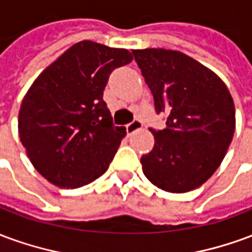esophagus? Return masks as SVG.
<instances>
[{"instance_id":"obj_1","label":"esophagus","mask_w":252,"mask_h":252,"mask_svg":"<svg viewBox=\"0 0 252 252\" xmlns=\"http://www.w3.org/2000/svg\"><path fill=\"white\" fill-rule=\"evenodd\" d=\"M142 126H143L142 121L137 120V119H135V120L131 121L129 124H126V135H131V133H133V132L137 131V129H140Z\"/></svg>"}]
</instances>
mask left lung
Masks as SVG:
<instances>
[{
    "label": "left lung",
    "mask_w": 252,
    "mask_h": 252,
    "mask_svg": "<svg viewBox=\"0 0 252 252\" xmlns=\"http://www.w3.org/2000/svg\"><path fill=\"white\" fill-rule=\"evenodd\" d=\"M154 97L166 113L164 129L150 128L151 153L140 158L143 173L162 190L186 193L209 180L227 154L235 132L229 90L215 72L180 51H132Z\"/></svg>",
    "instance_id": "8db88e82"
}]
</instances>
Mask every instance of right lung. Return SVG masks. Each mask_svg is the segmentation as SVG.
I'll list each match as a JSON object with an SVG mask.
<instances>
[{"instance_id": "right-lung-1", "label": "right lung", "mask_w": 252, "mask_h": 252, "mask_svg": "<svg viewBox=\"0 0 252 252\" xmlns=\"http://www.w3.org/2000/svg\"><path fill=\"white\" fill-rule=\"evenodd\" d=\"M131 61L124 48L79 41L25 94L20 139L35 169L51 184L77 189L108 170L126 132L115 126L102 95L110 72Z\"/></svg>"}]
</instances>
